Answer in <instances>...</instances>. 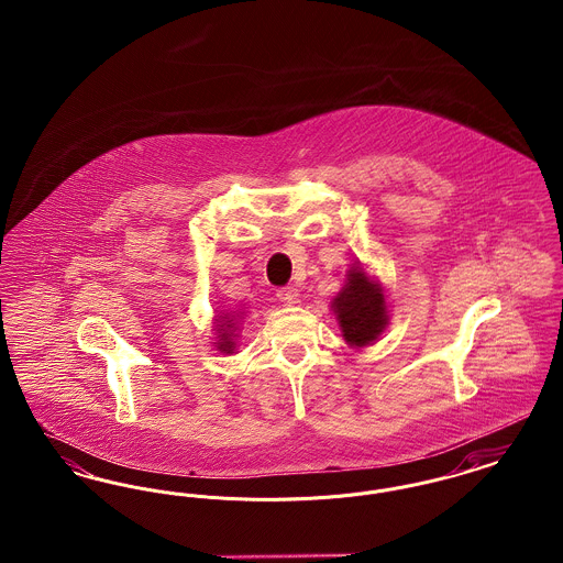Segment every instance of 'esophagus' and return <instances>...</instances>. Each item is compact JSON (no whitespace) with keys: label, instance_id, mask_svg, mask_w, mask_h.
<instances>
[{"label":"esophagus","instance_id":"1","mask_svg":"<svg viewBox=\"0 0 563 563\" xmlns=\"http://www.w3.org/2000/svg\"><path fill=\"white\" fill-rule=\"evenodd\" d=\"M276 297H278L283 303H287V306L299 303V291H297L295 287H283V289H278Z\"/></svg>","mask_w":563,"mask_h":563}]
</instances>
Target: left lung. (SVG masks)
<instances>
[{
    "label": "left lung",
    "instance_id": "left-lung-1",
    "mask_svg": "<svg viewBox=\"0 0 563 563\" xmlns=\"http://www.w3.org/2000/svg\"><path fill=\"white\" fill-rule=\"evenodd\" d=\"M331 310L342 338L352 349L372 346L390 321L386 289L361 262L350 266L346 285L333 297Z\"/></svg>",
    "mask_w": 563,
    "mask_h": 563
}]
</instances>
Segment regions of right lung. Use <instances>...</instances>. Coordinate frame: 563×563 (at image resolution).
I'll return each mask as SVG.
<instances>
[{
    "label": "right lung",
    "instance_id": "add662e5",
    "mask_svg": "<svg viewBox=\"0 0 563 563\" xmlns=\"http://www.w3.org/2000/svg\"><path fill=\"white\" fill-rule=\"evenodd\" d=\"M242 319L244 312L241 308H214L213 331H214V349L223 354H234L236 352V340H239V331H241Z\"/></svg>",
    "mask_w": 563,
    "mask_h": 563
}]
</instances>
